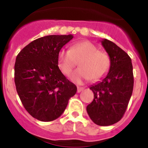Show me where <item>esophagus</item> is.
Masks as SVG:
<instances>
[{
    "label": "esophagus",
    "mask_w": 148,
    "mask_h": 148,
    "mask_svg": "<svg viewBox=\"0 0 148 148\" xmlns=\"http://www.w3.org/2000/svg\"><path fill=\"white\" fill-rule=\"evenodd\" d=\"M84 89V87H78V88H77V92H81L82 91H83Z\"/></svg>",
    "instance_id": "1"
}]
</instances>
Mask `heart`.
Segmentation results:
<instances>
[{"label":"heart","mask_w":148,"mask_h":148,"mask_svg":"<svg viewBox=\"0 0 148 148\" xmlns=\"http://www.w3.org/2000/svg\"><path fill=\"white\" fill-rule=\"evenodd\" d=\"M79 62L81 68L72 73L70 78L75 83L92 78L97 81L108 73L110 66V58L105 52L90 41H82L73 44L70 49H61L58 53V66L64 75H70Z\"/></svg>","instance_id":"b5f03b06"}]
</instances>
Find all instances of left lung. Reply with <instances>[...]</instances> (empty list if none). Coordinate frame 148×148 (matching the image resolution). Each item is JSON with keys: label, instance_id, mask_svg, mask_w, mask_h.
Instances as JSON below:
<instances>
[{"label": "left lung", "instance_id": "obj_1", "mask_svg": "<svg viewBox=\"0 0 148 148\" xmlns=\"http://www.w3.org/2000/svg\"><path fill=\"white\" fill-rule=\"evenodd\" d=\"M109 55L110 66L108 75L90 87L94 94L87 107L90 118L99 126H109L121 120L133 89L131 58L119 47L108 39L101 40Z\"/></svg>", "mask_w": 148, "mask_h": 148}]
</instances>
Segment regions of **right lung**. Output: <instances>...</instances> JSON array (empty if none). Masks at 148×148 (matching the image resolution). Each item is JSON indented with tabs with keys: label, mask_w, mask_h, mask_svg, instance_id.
<instances>
[{
	"label": "right lung",
	"mask_w": 148,
	"mask_h": 148,
	"mask_svg": "<svg viewBox=\"0 0 148 148\" xmlns=\"http://www.w3.org/2000/svg\"><path fill=\"white\" fill-rule=\"evenodd\" d=\"M73 38V35L44 36L29 43L17 56V92L27 112L39 121L58 119L76 93V86L58 66L60 50Z\"/></svg>",
	"instance_id": "right-lung-1"
}]
</instances>
